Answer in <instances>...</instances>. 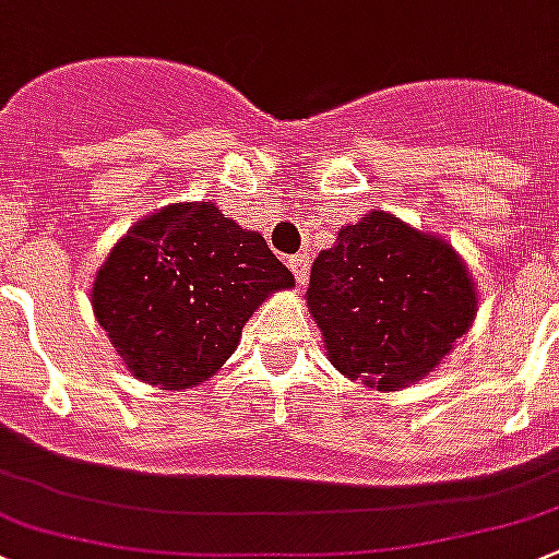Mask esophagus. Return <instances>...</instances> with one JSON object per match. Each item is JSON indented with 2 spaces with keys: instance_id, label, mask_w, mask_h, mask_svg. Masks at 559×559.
<instances>
[{
  "instance_id": "1",
  "label": "esophagus",
  "mask_w": 559,
  "mask_h": 559,
  "mask_svg": "<svg viewBox=\"0 0 559 559\" xmlns=\"http://www.w3.org/2000/svg\"><path fill=\"white\" fill-rule=\"evenodd\" d=\"M289 267H292V273H295L297 286H305V284H308V273H310V257H308V254H297V257H292V260H289Z\"/></svg>"
}]
</instances>
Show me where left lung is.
I'll list each match as a JSON object with an SVG mask.
<instances>
[{"label":"left lung","mask_w":559,"mask_h":559,"mask_svg":"<svg viewBox=\"0 0 559 559\" xmlns=\"http://www.w3.org/2000/svg\"><path fill=\"white\" fill-rule=\"evenodd\" d=\"M305 297L329 361L385 393L437 372L479 305L450 240L378 209L340 227L332 249L316 257Z\"/></svg>","instance_id":"obj_1"}]
</instances>
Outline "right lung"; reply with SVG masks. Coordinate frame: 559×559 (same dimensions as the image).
I'll return each instance as SVG.
<instances>
[{
  "instance_id": "right-lung-1",
  "label": "right lung",
  "mask_w": 559,
  "mask_h": 559,
  "mask_svg": "<svg viewBox=\"0 0 559 559\" xmlns=\"http://www.w3.org/2000/svg\"><path fill=\"white\" fill-rule=\"evenodd\" d=\"M292 286L260 233L214 203H171L111 246L91 305L133 378L187 391L214 378L254 310Z\"/></svg>"
}]
</instances>
